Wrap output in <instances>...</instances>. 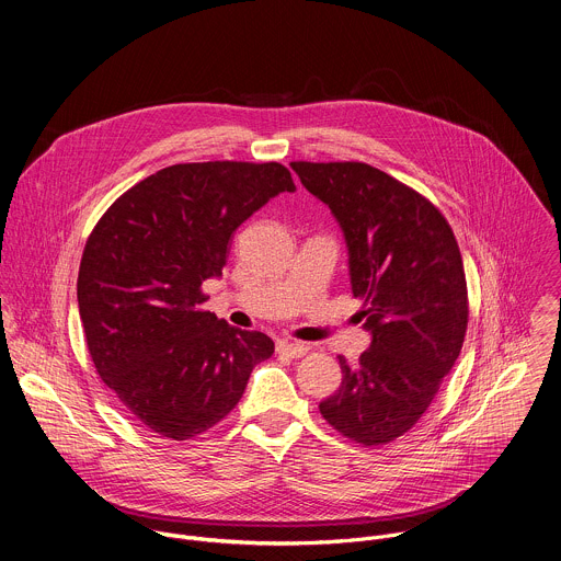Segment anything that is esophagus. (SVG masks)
Returning <instances> with one entry per match:
<instances>
[{
	"mask_svg": "<svg viewBox=\"0 0 561 561\" xmlns=\"http://www.w3.org/2000/svg\"><path fill=\"white\" fill-rule=\"evenodd\" d=\"M277 353L286 355V357H304L308 353V346L306 344H299V342H279L277 344Z\"/></svg>",
	"mask_w": 561,
	"mask_h": 561,
	"instance_id": "1",
	"label": "esophagus"
}]
</instances>
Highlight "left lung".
Instances as JSON below:
<instances>
[{
	"instance_id": "8db88e82",
	"label": "left lung",
	"mask_w": 561,
	"mask_h": 561,
	"mask_svg": "<svg viewBox=\"0 0 561 561\" xmlns=\"http://www.w3.org/2000/svg\"><path fill=\"white\" fill-rule=\"evenodd\" d=\"M301 184L340 221L353 295L370 348L319 404L322 417L362 446L409 433L455 366L468 327L461 253L439 208L364 162H290Z\"/></svg>"
}]
</instances>
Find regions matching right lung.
I'll list each match as a JSON object with an SVG mask.
<instances>
[{
  "label": "right lung",
  "mask_w": 561,
  "mask_h": 561,
  "mask_svg": "<svg viewBox=\"0 0 561 561\" xmlns=\"http://www.w3.org/2000/svg\"><path fill=\"white\" fill-rule=\"evenodd\" d=\"M277 162H195L157 171L95 224L77 277L89 353L119 404L146 428L184 442L221 422L275 344L204 310L230 237L279 193Z\"/></svg>",
  "instance_id": "right-lung-1"
}]
</instances>
